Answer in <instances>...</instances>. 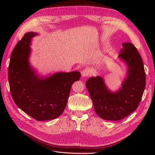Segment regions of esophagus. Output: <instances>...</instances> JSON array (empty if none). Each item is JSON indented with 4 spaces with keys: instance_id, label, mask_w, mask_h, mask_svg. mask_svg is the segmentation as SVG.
Wrapping results in <instances>:
<instances>
[{
    "instance_id": "34e87169",
    "label": "esophagus",
    "mask_w": 155,
    "mask_h": 155,
    "mask_svg": "<svg viewBox=\"0 0 155 155\" xmlns=\"http://www.w3.org/2000/svg\"><path fill=\"white\" fill-rule=\"evenodd\" d=\"M81 73H82V76L83 77H87L88 76V69H84L82 71H81Z\"/></svg>"
}]
</instances>
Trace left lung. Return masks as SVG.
Returning <instances> with one entry per match:
<instances>
[{"label":"left lung","mask_w":155,"mask_h":155,"mask_svg":"<svg viewBox=\"0 0 155 155\" xmlns=\"http://www.w3.org/2000/svg\"><path fill=\"white\" fill-rule=\"evenodd\" d=\"M119 57L128 67L127 78L119 90L110 91L99 76L89 78L85 83L95 111L104 120H119L131 114L139 105L146 85L143 62L134 45L123 43Z\"/></svg>","instance_id":"left-lung-1"}]
</instances>
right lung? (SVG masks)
Wrapping results in <instances>:
<instances>
[{"label":"right lung","instance_id":"right-lung-1","mask_svg":"<svg viewBox=\"0 0 155 155\" xmlns=\"http://www.w3.org/2000/svg\"><path fill=\"white\" fill-rule=\"evenodd\" d=\"M38 34L24 35L12 52L8 77L12 99L22 111L42 121L59 117L66 107L72 84L79 80L80 73L58 72L41 78L29 63L31 38Z\"/></svg>","mask_w":155,"mask_h":155}]
</instances>
